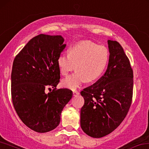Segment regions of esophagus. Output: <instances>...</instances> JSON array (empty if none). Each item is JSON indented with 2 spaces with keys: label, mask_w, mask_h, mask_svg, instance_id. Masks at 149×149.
<instances>
[{
  "label": "esophagus",
  "mask_w": 149,
  "mask_h": 149,
  "mask_svg": "<svg viewBox=\"0 0 149 149\" xmlns=\"http://www.w3.org/2000/svg\"><path fill=\"white\" fill-rule=\"evenodd\" d=\"M79 92L78 91H73V95L74 96H77V95H79Z\"/></svg>",
  "instance_id": "esophagus-1"
}]
</instances>
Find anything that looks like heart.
<instances>
[{
    "instance_id": "b5f03b06",
    "label": "heart",
    "mask_w": 149,
    "mask_h": 149,
    "mask_svg": "<svg viewBox=\"0 0 149 149\" xmlns=\"http://www.w3.org/2000/svg\"><path fill=\"white\" fill-rule=\"evenodd\" d=\"M109 58V50L104 46L91 41H82L73 45L69 49V54L63 53L58 56L57 63L63 76H67L75 67L77 70L64 79L62 84L74 90L85 81H95L103 72Z\"/></svg>"
}]
</instances>
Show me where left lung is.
Segmentation results:
<instances>
[{
  "instance_id": "obj_1",
  "label": "left lung",
  "mask_w": 149,
  "mask_h": 149,
  "mask_svg": "<svg viewBox=\"0 0 149 149\" xmlns=\"http://www.w3.org/2000/svg\"><path fill=\"white\" fill-rule=\"evenodd\" d=\"M108 67L95 84L81 95L84 104L81 110V127L93 138H101L115 130L127 116L132 100L133 71L123 47L108 40Z\"/></svg>"
}]
</instances>
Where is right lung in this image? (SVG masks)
<instances>
[{"mask_svg":"<svg viewBox=\"0 0 149 149\" xmlns=\"http://www.w3.org/2000/svg\"><path fill=\"white\" fill-rule=\"evenodd\" d=\"M63 42L61 36L40 34L30 40L14 59V108L22 123L37 132L55 129L62 111L72 97L70 89L56 88L61 79L57 61L66 47ZM47 89L49 93H45Z\"/></svg>","mask_w":149,"mask_h":149,"instance_id":"add662e5","label":"right lung"}]
</instances>
